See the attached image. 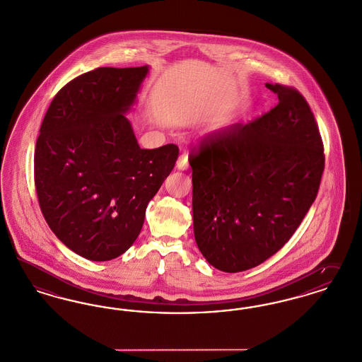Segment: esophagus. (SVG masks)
Instances as JSON below:
<instances>
[{
    "mask_svg": "<svg viewBox=\"0 0 362 362\" xmlns=\"http://www.w3.org/2000/svg\"><path fill=\"white\" fill-rule=\"evenodd\" d=\"M177 168L180 170H187L189 168V160H188V153H182L178 160H177Z\"/></svg>",
    "mask_w": 362,
    "mask_h": 362,
    "instance_id": "1",
    "label": "esophagus"
}]
</instances>
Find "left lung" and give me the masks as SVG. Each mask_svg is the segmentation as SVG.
<instances>
[{"instance_id":"obj_1","label":"left lung","mask_w":362,"mask_h":362,"mask_svg":"<svg viewBox=\"0 0 362 362\" xmlns=\"http://www.w3.org/2000/svg\"><path fill=\"white\" fill-rule=\"evenodd\" d=\"M266 87L275 107L203 137L189 155L194 238L225 272L259 266L284 247L323 175V140L306 99L290 86Z\"/></svg>"}]
</instances>
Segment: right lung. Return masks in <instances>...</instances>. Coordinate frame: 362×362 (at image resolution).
Returning a JSON list of instances; mask_svg holds the SVG:
<instances>
[{
  "label": "right lung",
  "instance_id": "right-lung-1",
  "mask_svg": "<svg viewBox=\"0 0 362 362\" xmlns=\"http://www.w3.org/2000/svg\"><path fill=\"white\" fill-rule=\"evenodd\" d=\"M147 72L103 66L75 77L53 98L39 129L40 211L59 241L93 262L131 247L178 158L175 144L140 148L124 115Z\"/></svg>",
  "mask_w": 362,
  "mask_h": 362
}]
</instances>
